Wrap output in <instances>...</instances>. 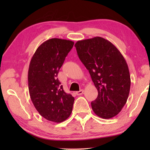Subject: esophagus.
Listing matches in <instances>:
<instances>
[{
	"label": "esophagus",
	"mask_w": 150,
	"mask_h": 150,
	"mask_svg": "<svg viewBox=\"0 0 150 150\" xmlns=\"http://www.w3.org/2000/svg\"><path fill=\"white\" fill-rule=\"evenodd\" d=\"M83 93H84V90H81L80 91L76 92V94H77V95H82Z\"/></svg>",
	"instance_id": "34e87169"
}]
</instances>
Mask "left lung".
<instances>
[{
	"label": "left lung",
	"mask_w": 150,
	"mask_h": 150,
	"mask_svg": "<svg viewBox=\"0 0 150 150\" xmlns=\"http://www.w3.org/2000/svg\"><path fill=\"white\" fill-rule=\"evenodd\" d=\"M75 46L98 90L92 110L103 119L116 116L126 103L131 85L125 59L112 43L100 37L79 40Z\"/></svg>",
	"instance_id": "8db88e82"
}]
</instances>
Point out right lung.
<instances>
[{"label": "right lung", "instance_id": "right-lung-1", "mask_svg": "<svg viewBox=\"0 0 150 150\" xmlns=\"http://www.w3.org/2000/svg\"><path fill=\"white\" fill-rule=\"evenodd\" d=\"M73 41L51 39L35 52L28 69V88L31 101L41 116L54 122H62L71 113L75 98L66 93L57 78Z\"/></svg>", "mask_w": 150, "mask_h": 150}]
</instances>
